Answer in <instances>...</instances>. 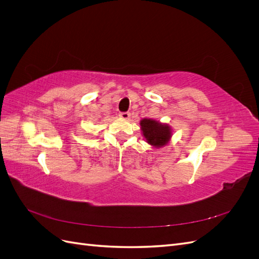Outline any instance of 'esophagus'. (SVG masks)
Listing matches in <instances>:
<instances>
[{
	"label": "esophagus",
	"instance_id": "34e87169",
	"mask_svg": "<svg viewBox=\"0 0 259 259\" xmlns=\"http://www.w3.org/2000/svg\"><path fill=\"white\" fill-rule=\"evenodd\" d=\"M120 116L122 117V119H124V120H127V119H130V117H131V113L130 112H121Z\"/></svg>",
	"mask_w": 259,
	"mask_h": 259
}]
</instances>
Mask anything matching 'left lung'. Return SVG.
Returning a JSON list of instances; mask_svg holds the SVG:
<instances>
[{
  "instance_id": "left-lung-1",
  "label": "left lung",
  "mask_w": 259,
  "mask_h": 259,
  "mask_svg": "<svg viewBox=\"0 0 259 259\" xmlns=\"http://www.w3.org/2000/svg\"><path fill=\"white\" fill-rule=\"evenodd\" d=\"M143 134L147 142L154 147H162L166 145L170 138V128L168 125L160 124L159 122L144 119L140 122Z\"/></svg>"
}]
</instances>
